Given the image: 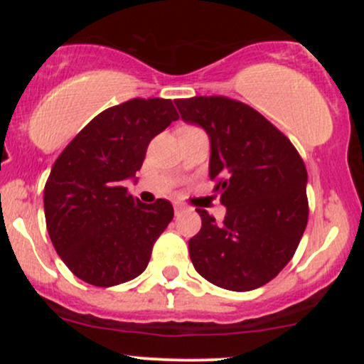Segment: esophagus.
<instances>
[{
  "instance_id": "obj_1",
  "label": "esophagus",
  "mask_w": 364,
  "mask_h": 364,
  "mask_svg": "<svg viewBox=\"0 0 364 364\" xmlns=\"http://www.w3.org/2000/svg\"><path fill=\"white\" fill-rule=\"evenodd\" d=\"M185 210H186V208H185V205H181V203H176V205H174V214H176V215L183 214Z\"/></svg>"
}]
</instances>
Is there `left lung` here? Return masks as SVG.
<instances>
[{"label":"left lung","instance_id":"1","mask_svg":"<svg viewBox=\"0 0 364 364\" xmlns=\"http://www.w3.org/2000/svg\"><path fill=\"white\" fill-rule=\"evenodd\" d=\"M181 119L205 129L208 176L225 207L223 223L203 208L188 241L195 270L229 291H252L277 275L308 223L303 159L286 135L243 102L228 97L176 99Z\"/></svg>","mask_w":364,"mask_h":364}]
</instances>
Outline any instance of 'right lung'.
<instances>
[{
  "mask_svg": "<svg viewBox=\"0 0 364 364\" xmlns=\"http://www.w3.org/2000/svg\"><path fill=\"white\" fill-rule=\"evenodd\" d=\"M178 118L169 99H132L95 116L54 162L44 186L46 225L83 282L118 286L147 269L174 210L162 198L139 202L123 183L136 179L150 140Z\"/></svg>",
  "mask_w": 364,
  "mask_h": 364,
  "instance_id": "right-lung-1",
  "label": "right lung"
}]
</instances>
